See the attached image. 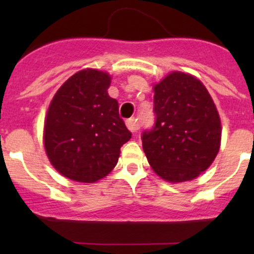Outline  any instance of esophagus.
Masks as SVG:
<instances>
[{"mask_svg":"<svg viewBox=\"0 0 254 254\" xmlns=\"http://www.w3.org/2000/svg\"><path fill=\"white\" fill-rule=\"evenodd\" d=\"M127 129H129L131 132H136L137 127H137V123H136V120H135V119L127 120Z\"/></svg>","mask_w":254,"mask_h":254,"instance_id":"1","label":"esophagus"}]
</instances>
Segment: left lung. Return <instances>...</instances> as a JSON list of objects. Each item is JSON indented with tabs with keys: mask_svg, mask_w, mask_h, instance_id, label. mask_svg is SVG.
Here are the masks:
<instances>
[{
	"mask_svg": "<svg viewBox=\"0 0 254 254\" xmlns=\"http://www.w3.org/2000/svg\"><path fill=\"white\" fill-rule=\"evenodd\" d=\"M155 125L142 132L148 163L171 183L191 181L207 170L221 142L214 101L198 78L175 71L153 87Z\"/></svg>",
	"mask_w": 254,
	"mask_h": 254,
	"instance_id": "obj_1",
	"label": "left lung"
}]
</instances>
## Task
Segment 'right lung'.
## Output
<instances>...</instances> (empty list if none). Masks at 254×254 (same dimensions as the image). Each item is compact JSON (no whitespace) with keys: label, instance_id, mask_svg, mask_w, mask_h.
<instances>
[{"label":"right lung","instance_id":"right-lung-1","mask_svg":"<svg viewBox=\"0 0 254 254\" xmlns=\"http://www.w3.org/2000/svg\"><path fill=\"white\" fill-rule=\"evenodd\" d=\"M111 76L87 68L71 76L54 96L44 125L49 161L60 175L94 183L118 163L120 147L131 137L111 98Z\"/></svg>","mask_w":254,"mask_h":254}]
</instances>
